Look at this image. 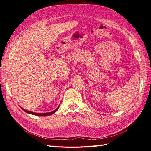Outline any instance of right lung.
Listing matches in <instances>:
<instances>
[{"label": "right lung", "mask_w": 151, "mask_h": 151, "mask_svg": "<svg viewBox=\"0 0 151 151\" xmlns=\"http://www.w3.org/2000/svg\"><path fill=\"white\" fill-rule=\"evenodd\" d=\"M59 106H60V105H59V106L55 109L54 111H51V112H48V113H35V112H32V111H28V110H26V109H24V108H21L22 109H23V110L25 111V112H26V113H29V114H31V115H36V116H48V115H52V114H53V113H55L57 110H58V108H59Z\"/></svg>", "instance_id": "add662e5"}]
</instances>
